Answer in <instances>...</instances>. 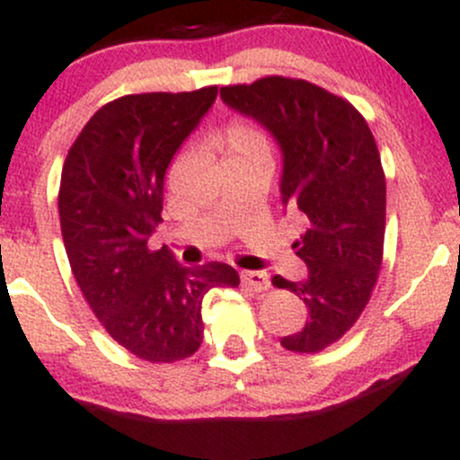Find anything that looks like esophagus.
<instances>
[{
	"label": "esophagus",
	"mask_w": 460,
	"mask_h": 460,
	"mask_svg": "<svg viewBox=\"0 0 460 460\" xmlns=\"http://www.w3.org/2000/svg\"><path fill=\"white\" fill-rule=\"evenodd\" d=\"M242 285L252 292H263V289L270 288V281H268V274L260 270H246L242 272Z\"/></svg>",
	"instance_id": "esophagus-1"
}]
</instances>
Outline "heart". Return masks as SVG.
<instances>
[{"label":"heart","instance_id":"b5f03b06","mask_svg":"<svg viewBox=\"0 0 460 460\" xmlns=\"http://www.w3.org/2000/svg\"><path fill=\"white\" fill-rule=\"evenodd\" d=\"M226 160L234 157H270V140L260 128L246 120H235L225 131Z\"/></svg>","mask_w":460,"mask_h":460}]
</instances>
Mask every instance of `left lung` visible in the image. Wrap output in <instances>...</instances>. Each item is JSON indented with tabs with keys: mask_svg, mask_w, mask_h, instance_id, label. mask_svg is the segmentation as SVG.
Here are the masks:
<instances>
[{
	"mask_svg": "<svg viewBox=\"0 0 460 460\" xmlns=\"http://www.w3.org/2000/svg\"><path fill=\"white\" fill-rule=\"evenodd\" d=\"M220 97L279 145L281 203L305 225L294 248L307 274L272 279L307 307L303 329L281 346L324 350L358 320L381 270L387 186L376 142L350 103L305 79L263 77L220 88Z\"/></svg>",
	"mask_w": 460,
	"mask_h": 460,
	"instance_id": "1",
	"label": "left lung"
}]
</instances>
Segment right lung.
<instances>
[{
  "instance_id": "obj_1",
  "label": "right lung",
  "mask_w": 460,
  "mask_h": 460,
  "mask_svg": "<svg viewBox=\"0 0 460 460\" xmlns=\"http://www.w3.org/2000/svg\"><path fill=\"white\" fill-rule=\"evenodd\" d=\"M218 88L128 94L84 125L62 166V240L71 270L103 329L131 355L172 363L203 341L205 294L235 288L231 266H181L146 242L162 223L164 175L209 112Z\"/></svg>"
}]
</instances>
